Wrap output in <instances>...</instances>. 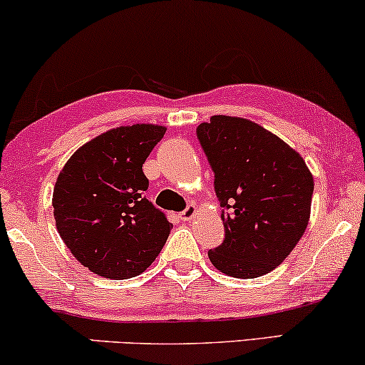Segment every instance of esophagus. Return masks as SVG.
I'll use <instances>...</instances> for the list:
<instances>
[{"instance_id": "obj_1", "label": "esophagus", "mask_w": 365, "mask_h": 365, "mask_svg": "<svg viewBox=\"0 0 365 365\" xmlns=\"http://www.w3.org/2000/svg\"><path fill=\"white\" fill-rule=\"evenodd\" d=\"M196 212H197V209H196V206H187L186 209H184V211L181 212V219L182 221H191V219L196 216Z\"/></svg>"}]
</instances>
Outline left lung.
<instances>
[{"label":"left lung","instance_id":"1","mask_svg":"<svg viewBox=\"0 0 365 365\" xmlns=\"http://www.w3.org/2000/svg\"><path fill=\"white\" fill-rule=\"evenodd\" d=\"M197 139L214 171L221 201L222 244L207 252L212 266L237 279L276 269L311 217L312 174L301 154L257 123L211 116L197 126Z\"/></svg>","mask_w":365,"mask_h":365}]
</instances>
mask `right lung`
<instances>
[{"mask_svg": "<svg viewBox=\"0 0 365 365\" xmlns=\"http://www.w3.org/2000/svg\"><path fill=\"white\" fill-rule=\"evenodd\" d=\"M158 124L119 126L83 144L59 173L53 191L63 242L89 271L129 279L161 252L173 224L148 201L143 164L161 141Z\"/></svg>", "mask_w": 365, "mask_h": 365, "instance_id": "right-lung-1", "label": "right lung"}]
</instances>
